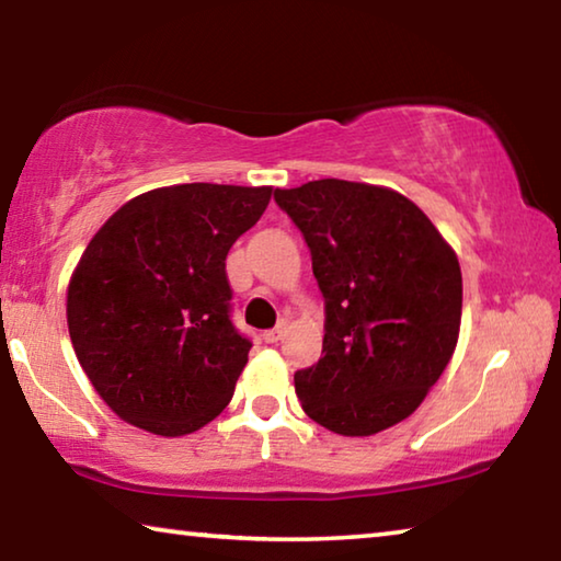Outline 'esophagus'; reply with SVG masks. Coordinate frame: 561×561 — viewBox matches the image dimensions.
Segmentation results:
<instances>
[{
	"instance_id": "esophagus-1",
	"label": "esophagus",
	"mask_w": 561,
	"mask_h": 561,
	"mask_svg": "<svg viewBox=\"0 0 561 561\" xmlns=\"http://www.w3.org/2000/svg\"><path fill=\"white\" fill-rule=\"evenodd\" d=\"M284 334H287V327H277V329H270V331H264L262 334V339H264V344H277V341H282L284 339Z\"/></svg>"
}]
</instances>
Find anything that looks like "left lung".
<instances>
[{
  "instance_id": "8db88e82",
  "label": "left lung",
  "mask_w": 561,
  "mask_h": 561,
  "mask_svg": "<svg viewBox=\"0 0 561 561\" xmlns=\"http://www.w3.org/2000/svg\"><path fill=\"white\" fill-rule=\"evenodd\" d=\"M274 201L307 240L327 304L321 358L294 374L304 413L346 438L405 421L458 346V254L391 187L324 178Z\"/></svg>"
}]
</instances>
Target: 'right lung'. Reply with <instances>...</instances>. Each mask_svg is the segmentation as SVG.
<instances>
[{
    "label": "right lung",
    "mask_w": 561,
    "mask_h": 561,
    "mask_svg": "<svg viewBox=\"0 0 561 561\" xmlns=\"http://www.w3.org/2000/svg\"><path fill=\"white\" fill-rule=\"evenodd\" d=\"M272 185L185 183L121 205L66 289L76 358L121 421L163 438L225 411L250 354L230 321L225 260Z\"/></svg>",
    "instance_id": "add662e5"
}]
</instances>
